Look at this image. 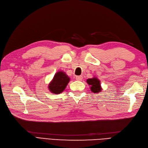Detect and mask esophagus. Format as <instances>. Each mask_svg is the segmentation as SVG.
Here are the masks:
<instances>
[{
  "instance_id": "esophagus-1",
  "label": "esophagus",
  "mask_w": 148,
  "mask_h": 148,
  "mask_svg": "<svg viewBox=\"0 0 148 148\" xmlns=\"http://www.w3.org/2000/svg\"><path fill=\"white\" fill-rule=\"evenodd\" d=\"M76 79L77 81H81L83 79V76H76Z\"/></svg>"
}]
</instances>
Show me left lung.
I'll use <instances>...</instances> for the list:
<instances>
[{
	"label": "left lung",
	"instance_id": "left-lung-1",
	"mask_svg": "<svg viewBox=\"0 0 148 148\" xmlns=\"http://www.w3.org/2000/svg\"><path fill=\"white\" fill-rule=\"evenodd\" d=\"M86 82L90 85V90L93 93H97L101 92L102 87L100 85V81L97 77L88 79Z\"/></svg>",
	"mask_w": 148,
	"mask_h": 148
}]
</instances>
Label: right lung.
<instances>
[{"instance_id": "right-lung-1", "label": "right lung", "mask_w": 148, "mask_h": 148, "mask_svg": "<svg viewBox=\"0 0 148 148\" xmlns=\"http://www.w3.org/2000/svg\"><path fill=\"white\" fill-rule=\"evenodd\" d=\"M69 81L70 77L66 74L65 72L58 71L55 74L51 82L49 83V90L52 93H61L64 92Z\"/></svg>"}]
</instances>
